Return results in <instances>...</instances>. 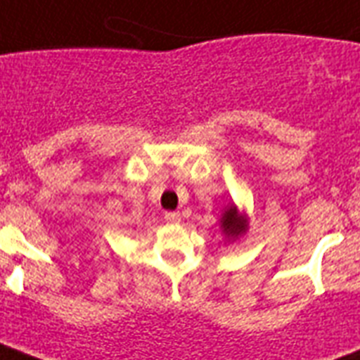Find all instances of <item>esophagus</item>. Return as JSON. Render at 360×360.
<instances>
[{
    "instance_id": "obj_1",
    "label": "esophagus",
    "mask_w": 360,
    "mask_h": 360,
    "mask_svg": "<svg viewBox=\"0 0 360 360\" xmlns=\"http://www.w3.org/2000/svg\"><path fill=\"white\" fill-rule=\"evenodd\" d=\"M164 219L168 221V223L172 224H177L181 221V215H179V211H168L166 215H164Z\"/></svg>"
}]
</instances>
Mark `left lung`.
<instances>
[{"mask_svg": "<svg viewBox=\"0 0 360 360\" xmlns=\"http://www.w3.org/2000/svg\"><path fill=\"white\" fill-rule=\"evenodd\" d=\"M221 226H223V230L226 232V236L236 238V236H240L245 232L247 223L241 219L240 215H238L236 207H230V210L224 211L223 219H221Z\"/></svg>", "mask_w": 360, "mask_h": 360, "instance_id": "left-lung-1", "label": "left lung"}]
</instances>
